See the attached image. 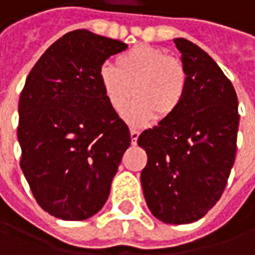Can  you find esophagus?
Listing matches in <instances>:
<instances>
[{
    "label": "esophagus",
    "instance_id": "obj_1",
    "mask_svg": "<svg viewBox=\"0 0 255 255\" xmlns=\"http://www.w3.org/2000/svg\"><path fill=\"white\" fill-rule=\"evenodd\" d=\"M129 135H131V142H132V144H135V142H137V138H138V135H140V132H138L137 129H129Z\"/></svg>",
    "mask_w": 255,
    "mask_h": 255
}]
</instances>
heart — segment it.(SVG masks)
I'll list each match as a JSON object with an SVG mask.
<instances>
[{
	"label": "heart",
	"instance_id": "heart-1",
	"mask_svg": "<svg viewBox=\"0 0 255 255\" xmlns=\"http://www.w3.org/2000/svg\"><path fill=\"white\" fill-rule=\"evenodd\" d=\"M98 81L114 113L123 114L132 97L137 98L127 113L128 121L135 126L154 117L170 118L182 105L187 89V73L182 60L147 44L120 54L115 66L102 65Z\"/></svg>",
	"mask_w": 255,
	"mask_h": 255
}]
</instances>
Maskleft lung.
<instances>
[{
	"mask_svg": "<svg viewBox=\"0 0 255 255\" xmlns=\"http://www.w3.org/2000/svg\"><path fill=\"white\" fill-rule=\"evenodd\" d=\"M187 73V89L170 118L142 131L141 172L148 209L166 224L201 219L225 190L237 153L238 99L231 81L202 49L174 38Z\"/></svg>",
	"mask_w": 255,
	"mask_h": 255,
	"instance_id": "8db88e82",
	"label": "left lung"
}]
</instances>
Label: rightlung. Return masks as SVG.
Here are the masks:
<instances>
[{
    "label": "right lung",
    "instance_id": "obj_1",
    "mask_svg": "<svg viewBox=\"0 0 255 255\" xmlns=\"http://www.w3.org/2000/svg\"><path fill=\"white\" fill-rule=\"evenodd\" d=\"M128 46L75 30L54 41L30 70L18 102L20 166L50 215L82 221L105 205L131 135L110 108L98 70Z\"/></svg>",
    "mask_w": 255,
    "mask_h": 255
}]
</instances>
